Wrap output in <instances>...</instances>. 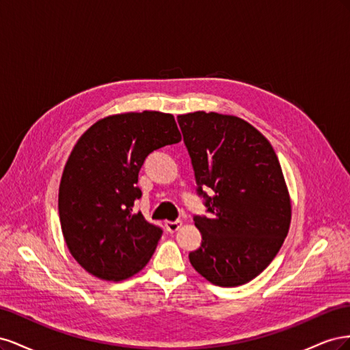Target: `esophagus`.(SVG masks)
<instances>
[{"label":"esophagus","mask_w":350,"mask_h":350,"mask_svg":"<svg viewBox=\"0 0 350 350\" xmlns=\"http://www.w3.org/2000/svg\"><path fill=\"white\" fill-rule=\"evenodd\" d=\"M183 221L181 220H175V221H166L165 226L167 229V232H176L179 228H181Z\"/></svg>","instance_id":"1"}]
</instances>
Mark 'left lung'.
<instances>
[{
	"instance_id": "left-lung-1",
	"label": "left lung",
	"mask_w": 350,
	"mask_h": 350,
	"mask_svg": "<svg viewBox=\"0 0 350 350\" xmlns=\"http://www.w3.org/2000/svg\"><path fill=\"white\" fill-rule=\"evenodd\" d=\"M176 120L208 213L194 216L201 245L189 261L221 288L248 283L276 257L291 225L279 159L266 137L238 116L198 111Z\"/></svg>"
}]
</instances>
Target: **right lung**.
Listing matches in <instances>:
<instances>
[{"mask_svg":"<svg viewBox=\"0 0 350 350\" xmlns=\"http://www.w3.org/2000/svg\"><path fill=\"white\" fill-rule=\"evenodd\" d=\"M181 142L171 113L112 115L84 133L62 172L58 211L71 256L93 276L124 280L139 273L163 230L134 203L139 172L152 152Z\"/></svg>","mask_w":350,"mask_h":350,"instance_id":"right-lung-1","label":"right lung"}]
</instances>
